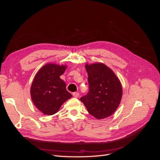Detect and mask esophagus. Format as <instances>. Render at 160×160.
Returning a JSON list of instances; mask_svg holds the SVG:
<instances>
[{"label":"esophagus","instance_id":"esophagus-1","mask_svg":"<svg viewBox=\"0 0 160 160\" xmlns=\"http://www.w3.org/2000/svg\"><path fill=\"white\" fill-rule=\"evenodd\" d=\"M72 95H73L74 98H79V93H78V92H75V93H72Z\"/></svg>","mask_w":160,"mask_h":160}]
</instances>
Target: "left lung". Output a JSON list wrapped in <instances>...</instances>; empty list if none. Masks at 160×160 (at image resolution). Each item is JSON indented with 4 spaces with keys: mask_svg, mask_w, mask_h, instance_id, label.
Returning <instances> with one entry per match:
<instances>
[{
    "mask_svg": "<svg viewBox=\"0 0 160 160\" xmlns=\"http://www.w3.org/2000/svg\"><path fill=\"white\" fill-rule=\"evenodd\" d=\"M89 91L80 100L98 119L108 118L118 109L122 98V83L115 72L102 62L86 63Z\"/></svg>",
    "mask_w": 160,
    "mask_h": 160,
    "instance_id": "8db88e82",
    "label": "left lung"
}]
</instances>
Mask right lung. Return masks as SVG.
I'll list each match as a JSON object with an SVG mask.
<instances>
[{"mask_svg": "<svg viewBox=\"0 0 160 160\" xmlns=\"http://www.w3.org/2000/svg\"><path fill=\"white\" fill-rule=\"evenodd\" d=\"M66 65L47 63L38 70L31 87V99L35 107L47 115L59 111L61 105L71 98L66 84L60 76L67 69Z\"/></svg>", "mask_w": 160, "mask_h": 160, "instance_id": "1", "label": "right lung"}]
</instances>
